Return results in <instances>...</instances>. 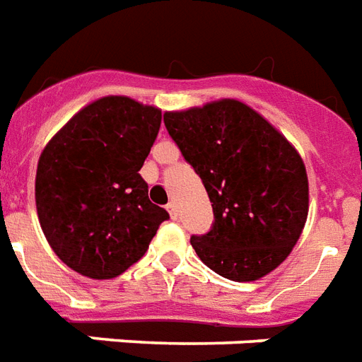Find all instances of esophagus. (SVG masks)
<instances>
[{"mask_svg": "<svg viewBox=\"0 0 362 362\" xmlns=\"http://www.w3.org/2000/svg\"><path fill=\"white\" fill-rule=\"evenodd\" d=\"M167 211H168V215H170V218L176 221V216H178V213H176V205H174V203H168Z\"/></svg>", "mask_w": 362, "mask_h": 362, "instance_id": "obj_1", "label": "esophagus"}]
</instances>
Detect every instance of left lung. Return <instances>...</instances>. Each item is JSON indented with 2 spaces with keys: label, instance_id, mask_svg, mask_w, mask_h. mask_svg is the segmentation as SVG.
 Returning <instances> with one entry per match:
<instances>
[{
  "label": "left lung",
  "instance_id": "1",
  "mask_svg": "<svg viewBox=\"0 0 362 362\" xmlns=\"http://www.w3.org/2000/svg\"><path fill=\"white\" fill-rule=\"evenodd\" d=\"M163 119L213 205V228L189 240L197 257L234 282L267 276L290 255L309 215L301 155L238 99L167 111Z\"/></svg>",
  "mask_w": 362,
  "mask_h": 362
}]
</instances>
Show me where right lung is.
<instances>
[{"label":"right lung","instance_id":"add662e5","mask_svg":"<svg viewBox=\"0 0 362 362\" xmlns=\"http://www.w3.org/2000/svg\"><path fill=\"white\" fill-rule=\"evenodd\" d=\"M159 127L157 107L107 95L80 109L40 155V226L55 255L82 276L122 274L168 218L140 176Z\"/></svg>","mask_w":362,"mask_h":362}]
</instances>
